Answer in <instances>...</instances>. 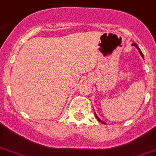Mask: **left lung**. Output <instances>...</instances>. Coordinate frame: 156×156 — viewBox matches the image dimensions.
<instances>
[{
	"mask_svg": "<svg viewBox=\"0 0 156 156\" xmlns=\"http://www.w3.org/2000/svg\"><path fill=\"white\" fill-rule=\"evenodd\" d=\"M132 45H133V46H134V47H136V48H137V49H138V51H139V52H140L141 56H143V58H144V56H143V52H142V51H141V50H140V48H138V44H135V43H133V44H132ZM95 117H96V119H97L98 121H100V122H101V123H102V124H104V125H106V123H105V122H104V121H101V120H100V119L99 118V117H98V116H97V115H96V113H95Z\"/></svg>",
	"mask_w": 156,
	"mask_h": 156,
	"instance_id": "8db88e82",
	"label": "left lung"
}]
</instances>
